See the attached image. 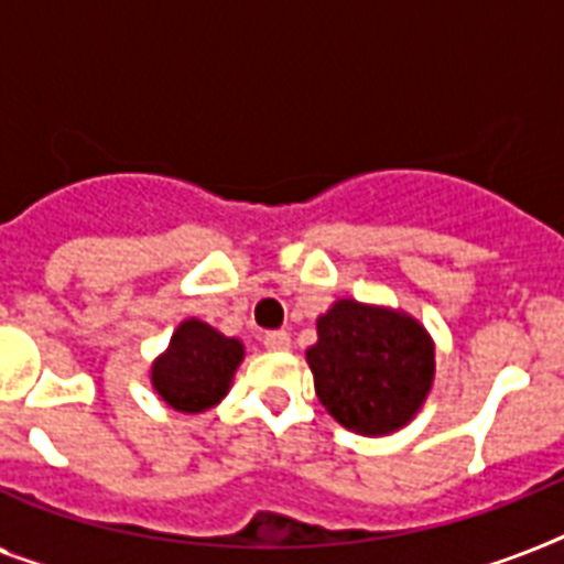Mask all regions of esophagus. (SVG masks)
Listing matches in <instances>:
<instances>
[{"instance_id": "esophagus-1", "label": "esophagus", "mask_w": 564, "mask_h": 564, "mask_svg": "<svg viewBox=\"0 0 564 564\" xmlns=\"http://www.w3.org/2000/svg\"><path fill=\"white\" fill-rule=\"evenodd\" d=\"M262 343L268 351H288V348H291V337H288L285 332H268Z\"/></svg>"}]
</instances>
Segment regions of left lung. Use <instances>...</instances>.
Here are the masks:
<instances>
[{"instance_id":"1","label":"left lung","mask_w":564,"mask_h":564,"mask_svg":"<svg viewBox=\"0 0 564 564\" xmlns=\"http://www.w3.org/2000/svg\"><path fill=\"white\" fill-rule=\"evenodd\" d=\"M305 360L328 415L360 435L406 426L435 377V346L415 316L357 300H337L316 319Z\"/></svg>"}]
</instances>
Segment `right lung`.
Segmentation results:
<instances>
[{
	"instance_id": "1",
	"label": "right lung",
	"mask_w": 564,
	"mask_h": 564,
	"mask_svg": "<svg viewBox=\"0 0 564 564\" xmlns=\"http://www.w3.org/2000/svg\"><path fill=\"white\" fill-rule=\"evenodd\" d=\"M245 360V346L202 319H184L170 348L152 362V386L178 412H207L225 398Z\"/></svg>"
}]
</instances>
